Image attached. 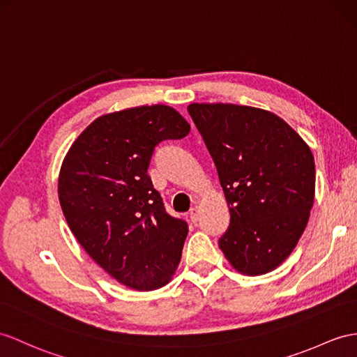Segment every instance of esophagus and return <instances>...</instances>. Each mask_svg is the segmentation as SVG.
Instances as JSON below:
<instances>
[{"instance_id":"obj_1","label":"esophagus","mask_w":357,"mask_h":357,"mask_svg":"<svg viewBox=\"0 0 357 357\" xmlns=\"http://www.w3.org/2000/svg\"><path fill=\"white\" fill-rule=\"evenodd\" d=\"M189 218H190V221H192V222H197L199 220V208L197 206L192 207L189 211Z\"/></svg>"}]
</instances>
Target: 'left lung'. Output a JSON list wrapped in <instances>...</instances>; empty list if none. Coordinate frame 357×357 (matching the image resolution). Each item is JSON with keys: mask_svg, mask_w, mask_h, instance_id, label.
<instances>
[{"mask_svg": "<svg viewBox=\"0 0 357 357\" xmlns=\"http://www.w3.org/2000/svg\"><path fill=\"white\" fill-rule=\"evenodd\" d=\"M188 112L218 169L230 225L218 244L242 274L273 271L306 229L315 162L282 118L238 104H189Z\"/></svg>", "mask_w": 357, "mask_h": 357, "instance_id": "obj_1", "label": "left lung"}]
</instances>
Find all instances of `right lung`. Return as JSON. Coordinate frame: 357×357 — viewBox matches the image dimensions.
Here are the masks:
<instances>
[{
    "label": "right lung",
    "instance_id": "1",
    "mask_svg": "<svg viewBox=\"0 0 357 357\" xmlns=\"http://www.w3.org/2000/svg\"><path fill=\"white\" fill-rule=\"evenodd\" d=\"M189 130L177 110L162 104L109 113L75 139L60 169L59 199L69 229L128 288H162L180 262L188 222L165 211L146 171L155 146Z\"/></svg>",
    "mask_w": 357,
    "mask_h": 357
}]
</instances>
